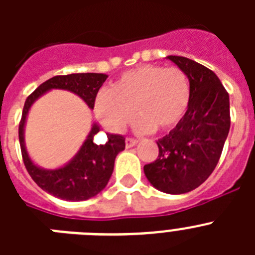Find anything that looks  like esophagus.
Returning a JSON list of instances; mask_svg holds the SVG:
<instances>
[{
    "instance_id": "esophagus-1",
    "label": "esophagus",
    "mask_w": 255,
    "mask_h": 255,
    "mask_svg": "<svg viewBox=\"0 0 255 255\" xmlns=\"http://www.w3.org/2000/svg\"><path fill=\"white\" fill-rule=\"evenodd\" d=\"M125 144H126V148H131V147H134V145H136V144H138V140H136V139H134V138H126Z\"/></svg>"
}]
</instances>
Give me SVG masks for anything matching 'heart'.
<instances>
[{"instance_id":"obj_1","label":"heart","mask_w":255,"mask_h":255,"mask_svg":"<svg viewBox=\"0 0 255 255\" xmlns=\"http://www.w3.org/2000/svg\"><path fill=\"white\" fill-rule=\"evenodd\" d=\"M190 84L179 67L140 65L124 73L110 91L98 93L94 114L105 128L120 132L131 123L140 132L170 130L184 119L190 105Z\"/></svg>"}]
</instances>
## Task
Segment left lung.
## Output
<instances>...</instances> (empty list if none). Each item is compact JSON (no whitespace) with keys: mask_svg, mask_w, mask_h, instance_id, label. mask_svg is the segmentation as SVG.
<instances>
[{"mask_svg":"<svg viewBox=\"0 0 255 255\" xmlns=\"http://www.w3.org/2000/svg\"><path fill=\"white\" fill-rule=\"evenodd\" d=\"M166 58L188 76L190 105L176 128L157 140L158 157L144 166V173L157 190L184 194L217 166L230 130V98L212 70L181 56Z\"/></svg>","mask_w":255,"mask_h":255,"instance_id":"obj_1","label":"left lung"}]
</instances>
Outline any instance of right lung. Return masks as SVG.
I'll list each match as a JSON object with an SVG mask.
<instances>
[{
  "label": "right lung",
  "mask_w": 255,
  "mask_h": 255,
  "mask_svg": "<svg viewBox=\"0 0 255 255\" xmlns=\"http://www.w3.org/2000/svg\"><path fill=\"white\" fill-rule=\"evenodd\" d=\"M108 75L97 73L70 74L48 79L26 98L19 125V140L22 159L31 179L40 189L48 194L62 200L79 202L96 197L107 185L114 172L116 155L125 149V138L123 135L107 134L105 144H96L94 135L100 131L98 124H92L91 131L87 135L80 149L67 163L57 168L40 167L33 162L25 147V124L31 106L38 98L52 89H62L76 94L93 110L94 101L100 88Z\"/></svg>",
  "instance_id": "1"
}]
</instances>
